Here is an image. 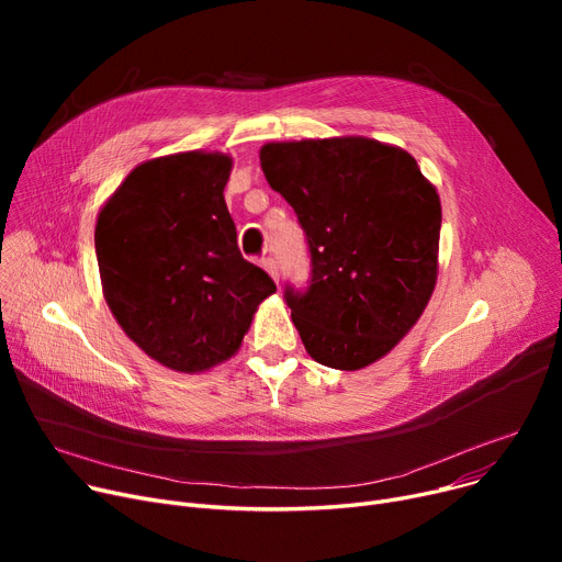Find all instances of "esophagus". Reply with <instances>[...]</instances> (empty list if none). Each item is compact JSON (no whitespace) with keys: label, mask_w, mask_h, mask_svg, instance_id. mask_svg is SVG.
<instances>
[{"label":"esophagus","mask_w":562,"mask_h":562,"mask_svg":"<svg viewBox=\"0 0 562 562\" xmlns=\"http://www.w3.org/2000/svg\"><path fill=\"white\" fill-rule=\"evenodd\" d=\"M259 263H261V269H263L266 273H269L276 282L280 280V273H278V261H276L273 257H263Z\"/></svg>","instance_id":"34e87169"}]
</instances>
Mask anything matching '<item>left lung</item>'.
Returning <instances> with one entry per match:
<instances>
[{
  "label": "left lung",
  "mask_w": 562,
  "mask_h": 562,
  "mask_svg": "<svg viewBox=\"0 0 562 562\" xmlns=\"http://www.w3.org/2000/svg\"><path fill=\"white\" fill-rule=\"evenodd\" d=\"M259 159L305 232L310 280L286 282L284 303L307 352L344 371L387 356L435 289L437 191L401 147L362 136L269 143Z\"/></svg>",
  "instance_id": "obj_1"
}]
</instances>
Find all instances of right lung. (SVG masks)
<instances>
[{
  "mask_svg": "<svg viewBox=\"0 0 562 562\" xmlns=\"http://www.w3.org/2000/svg\"><path fill=\"white\" fill-rule=\"evenodd\" d=\"M229 168V157L206 153L145 161L98 216L104 299L127 337L175 371L232 358L276 291L236 246L223 198Z\"/></svg>",
  "mask_w": 562,
  "mask_h": 562,
  "instance_id": "right-lung-1",
  "label": "right lung"
}]
</instances>
